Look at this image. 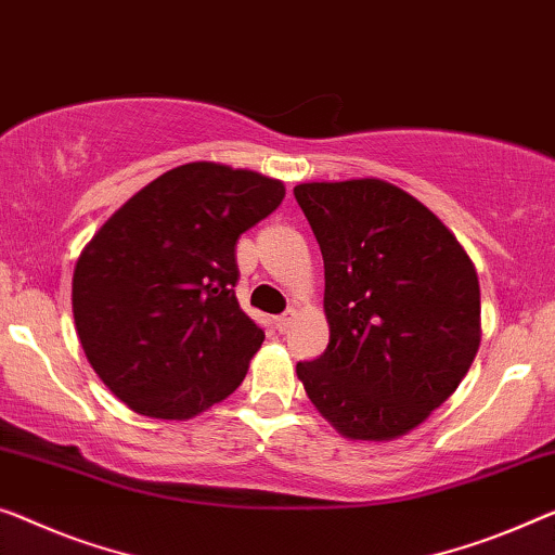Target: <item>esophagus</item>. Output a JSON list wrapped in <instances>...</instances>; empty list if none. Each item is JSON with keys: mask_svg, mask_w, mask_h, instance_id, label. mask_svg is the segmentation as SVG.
I'll return each instance as SVG.
<instances>
[{"mask_svg": "<svg viewBox=\"0 0 555 555\" xmlns=\"http://www.w3.org/2000/svg\"><path fill=\"white\" fill-rule=\"evenodd\" d=\"M274 326L281 331V334H284V331L292 326V313H284V317H276L274 319Z\"/></svg>", "mask_w": 555, "mask_h": 555, "instance_id": "esophagus-1", "label": "esophagus"}]
</instances>
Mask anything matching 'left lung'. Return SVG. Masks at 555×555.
I'll list each match as a JSON object with an SVG mask.
<instances>
[{
    "instance_id": "obj_1",
    "label": "left lung",
    "mask_w": 555,
    "mask_h": 555,
    "mask_svg": "<svg viewBox=\"0 0 555 555\" xmlns=\"http://www.w3.org/2000/svg\"><path fill=\"white\" fill-rule=\"evenodd\" d=\"M324 256L328 346L296 363L351 441H391L456 391L481 344V288L459 238L384 179L294 186Z\"/></svg>"
}]
</instances>
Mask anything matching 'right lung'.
Listing matches in <instances>:
<instances>
[{
  "label": "right lung",
  "instance_id": "1",
  "mask_svg": "<svg viewBox=\"0 0 555 555\" xmlns=\"http://www.w3.org/2000/svg\"><path fill=\"white\" fill-rule=\"evenodd\" d=\"M284 194L259 171L181 164L79 254L74 326L96 376L131 411L194 418L244 382L263 331L236 301V242Z\"/></svg>",
  "mask_w": 555,
  "mask_h": 555
}]
</instances>
